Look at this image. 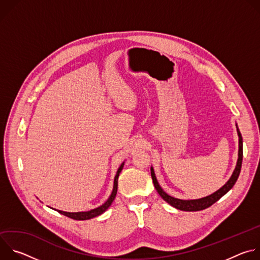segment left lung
Here are the masks:
<instances>
[{
	"instance_id": "1",
	"label": "left lung",
	"mask_w": 260,
	"mask_h": 260,
	"mask_svg": "<svg viewBox=\"0 0 260 260\" xmlns=\"http://www.w3.org/2000/svg\"><path fill=\"white\" fill-rule=\"evenodd\" d=\"M238 131V135H239V158H238V162H237V167L231 177V179L222 186L219 190H217L216 192H214L211 196H208L206 198L200 199V200H189V201H184V200H179V199H175L169 194H167L161 187L159 186V184L155 178L154 175V171L151 168V177H152V181L154 184V187L157 190L158 194L167 202L169 203L171 206L175 207L178 210H182V211H201L204 209H207L209 207H211L213 204H215L218 200H220L222 197H223L225 193H228L235 185V183L237 182L240 172H241V168H242V160H243V138L242 135L239 131V128H237Z\"/></svg>"
}]
</instances>
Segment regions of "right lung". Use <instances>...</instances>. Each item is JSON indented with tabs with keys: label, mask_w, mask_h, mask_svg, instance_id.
Returning <instances> with one entry per match:
<instances>
[{
	"label": "right lung",
	"mask_w": 260,
	"mask_h": 260,
	"mask_svg": "<svg viewBox=\"0 0 260 260\" xmlns=\"http://www.w3.org/2000/svg\"><path fill=\"white\" fill-rule=\"evenodd\" d=\"M123 165L124 162L121 164V166L119 167L118 171H117V174L115 176V179H114V186H113V191L112 193H111L110 198L107 200V202L105 204H103L101 207L96 208V209H93V210H90V211H87V212H77V213H70V212H63V211H59L57 210L58 213L69 217V218H72V219H75V220H87V219H90V218H93V217H96L101 214H103L110 206L111 204L113 203L115 197H116V193H117V186H118V177H119V174L120 172L122 171V168H123Z\"/></svg>",
	"instance_id": "add662e5"
}]
</instances>
